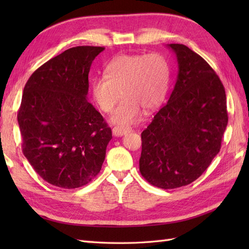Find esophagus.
Wrapping results in <instances>:
<instances>
[{
    "instance_id": "1",
    "label": "esophagus",
    "mask_w": 249,
    "mask_h": 249,
    "mask_svg": "<svg viewBox=\"0 0 249 249\" xmlns=\"http://www.w3.org/2000/svg\"><path fill=\"white\" fill-rule=\"evenodd\" d=\"M130 131V129L129 128H126V127H114L113 129H112V134H113V136H115V137H122V136H124L125 134H127V133H129Z\"/></svg>"
}]
</instances>
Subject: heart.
<instances>
[{"mask_svg": "<svg viewBox=\"0 0 249 249\" xmlns=\"http://www.w3.org/2000/svg\"><path fill=\"white\" fill-rule=\"evenodd\" d=\"M170 80L167 60L158 53L123 54L106 67V76L95 78L92 93L104 112H111L122 96L111 120L120 126L135 124L142 109L156 108L165 98Z\"/></svg>", "mask_w": 249, "mask_h": 249, "instance_id": "b5f03b06", "label": "heart"}]
</instances>
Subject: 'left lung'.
Instances as JSON below:
<instances>
[{"mask_svg": "<svg viewBox=\"0 0 249 249\" xmlns=\"http://www.w3.org/2000/svg\"><path fill=\"white\" fill-rule=\"evenodd\" d=\"M178 76L168 103L142 131L140 172L162 189L193 183L218 154L228 124L225 88L205 60L188 47L169 44Z\"/></svg>", "mask_w": 249, "mask_h": 249, "instance_id": "1", "label": "left lung"}]
</instances>
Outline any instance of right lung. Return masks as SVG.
I'll return each instance as SVG.
<instances>
[{"mask_svg":"<svg viewBox=\"0 0 249 249\" xmlns=\"http://www.w3.org/2000/svg\"><path fill=\"white\" fill-rule=\"evenodd\" d=\"M103 47L67 49L32 73L18 111L22 152L46 182L71 189L97 176L112 138L88 102L89 72Z\"/></svg>","mask_w":249,"mask_h":249,"instance_id":"add662e5","label":"right lung"}]
</instances>
